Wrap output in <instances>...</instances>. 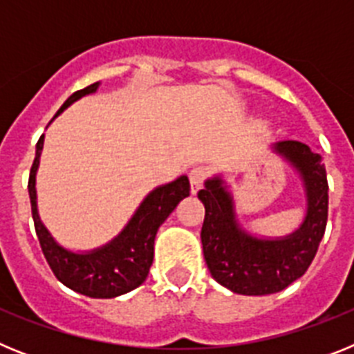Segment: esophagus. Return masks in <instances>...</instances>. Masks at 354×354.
I'll list each match as a JSON object with an SVG mask.
<instances>
[{"instance_id": "34e87169", "label": "esophagus", "mask_w": 354, "mask_h": 354, "mask_svg": "<svg viewBox=\"0 0 354 354\" xmlns=\"http://www.w3.org/2000/svg\"><path fill=\"white\" fill-rule=\"evenodd\" d=\"M207 168L195 167L189 170V183H192V193H196L202 187L204 180L207 179Z\"/></svg>"}]
</instances>
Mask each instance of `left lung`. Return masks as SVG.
Returning <instances> with one entry per match:
<instances>
[{
    "label": "left lung",
    "mask_w": 354,
    "mask_h": 354,
    "mask_svg": "<svg viewBox=\"0 0 354 354\" xmlns=\"http://www.w3.org/2000/svg\"><path fill=\"white\" fill-rule=\"evenodd\" d=\"M277 150L303 175L308 211L301 228L278 241L241 232L234 221L230 195L220 179L205 183L198 198L205 207L202 225L204 259L216 282L245 296H262L286 289L303 277L317 253L328 221V179L321 156L301 142H280Z\"/></svg>",
    "instance_id": "obj_1"
}]
</instances>
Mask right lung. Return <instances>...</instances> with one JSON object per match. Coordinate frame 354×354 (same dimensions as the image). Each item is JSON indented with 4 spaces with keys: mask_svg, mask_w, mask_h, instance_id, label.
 Segmentation results:
<instances>
[{
    "mask_svg": "<svg viewBox=\"0 0 354 354\" xmlns=\"http://www.w3.org/2000/svg\"><path fill=\"white\" fill-rule=\"evenodd\" d=\"M95 90L97 83H93L86 88L74 92L56 115H60L80 97ZM42 143L44 134L37 142V154L28 179V193L40 248L55 277L68 289L90 298H115L142 286L154 261V239L158 228L171 214L180 200L189 196V180L186 175L150 193L117 239L111 241L104 248L80 255L56 245L37 212L35 174L39 168Z\"/></svg>",
    "mask_w": 354,
    "mask_h": 354,
    "instance_id": "add662e5",
    "label": "right lung"
}]
</instances>
